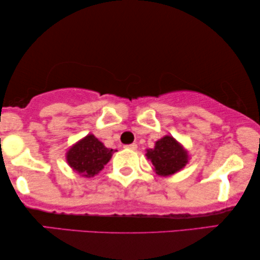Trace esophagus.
<instances>
[{
  "instance_id": "esophagus-1",
  "label": "esophagus",
  "mask_w": 260,
  "mask_h": 260,
  "mask_svg": "<svg viewBox=\"0 0 260 260\" xmlns=\"http://www.w3.org/2000/svg\"><path fill=\"white\" fill-rule=\"evenodd\" d=\"M125 148H126V149H129V150H136V149H137V144L133 143V144L125 145Z\"/></svg>"
}]
</instances>
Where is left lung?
I'll use <instances>...</instances> for the list:
<instances>
[{"label": "left lung", "mask_w": 260, "mask_h": 260, "mask_svg": "<svg viewBox=\"0 0 260 260\" xmlns=\"http://www.w3.org/2000/svg\"><path fill=\"white\" fill-rule=\"evenodd\" d=\"M145 155L151 161L156 174L161 176L173 175L188 163L187 151L172 136H165L158 140L155 148L147 149Z\"/></svg>", "instance_id": "obj_1"}]
</instances>
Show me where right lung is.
Returning a JSON list of instances; mask_svg holds the SVG:
<instances>
[{
    "mask_svg": "<svg viewBox=\"0 0 260 260\" xmlns=\"http://www.w3.org/2000/svg\"><path fill=\"white\" fill-rule=\"evenodd\" d=\"M117 150L106 148L93 135H87L67 151L66 158L71 168L85 177L94 176Z\"/></svg>",
    "mask_w": 260,
    "mask_h": 260,
    "instance_id": "1",
    "label": "right lung"
}]
</instances>
